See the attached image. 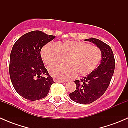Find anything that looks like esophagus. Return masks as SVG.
<instances>
[{"instance_id": "1", "label": "esophagus", "mask_w": 128, "mask_h": 128, "mask_svg": "<svg viewBox=\"0 0 128 128\" xmlns=\"http://www.w3.org/2000/svg\"><path fill=\"white\" fill-rule=\"evenodd\" d=\"M54 81L55 82H59V83H63V82H64V80L58 79V78H54Z\"/></svg>"}]
</instances>
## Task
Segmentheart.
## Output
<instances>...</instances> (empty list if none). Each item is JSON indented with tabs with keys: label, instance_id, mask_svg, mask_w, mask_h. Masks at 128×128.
I'll return each mask as SVG.
<instances>
[{
	"label": "heart",
	"instance_id": "heart-1",
	"mask_svg": "<svg viewBox=\"0 0 128 128\" xmlns=\"http://www.w3.org/2000/svg\"><path fill=\"white\" fill-rule=\"evenodd\" d=\"M41 58L46 64L60 60L68 56V63H57L49 67V72L53 77L60 80L74 78L78 74L86 76L97 67L102 59L99 48L83 41L66 40L58 43L50 42L42 48Z\"/></svg>",
	"mask_w": 128,
	"mask_h": 128
}]
</instances>
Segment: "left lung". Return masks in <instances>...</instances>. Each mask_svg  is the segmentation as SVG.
I'll return each instance as SVG.
<instances>
[{"instance_id": "8db88e82", "label": "left lung", "mask_w": 128, "mask_h": 128, "mask_svg": "<svg viewBox=\"0 0 128 128\" xmlns=\"http://www.w3.org/2000/svg\"><path fill=\"white\" fill-rule=\"evenodd\" d=\"M96 45L102 52L101 63L87 77L74 82L76 90L69 94L71 100L80 104H91L102 96L108 88L114 70L115 60L112 48L109 45L96 38H89Z\"/></svg>"}]
</instances>
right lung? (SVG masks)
Masks as SVG:
<instances>
[{"instance_id": "add662e5", "label": "right lung", "mask_w": 128, "mask_h": 128, "mask_svg": "<svg viewBox=\"0 0 128 128\" xmlns=\"http://www.w3.org/2000/svg\"><path fill=\"white\" fill-rule=\"evenodd\" d=\"M54 38L41 31H33L22 36L13 46L9 64L10 79L16 92L25 99L43 98L54 83L40 54L41 48ZM43 74L47 77L40 76Z\"/></svg>"}]
</instances>
